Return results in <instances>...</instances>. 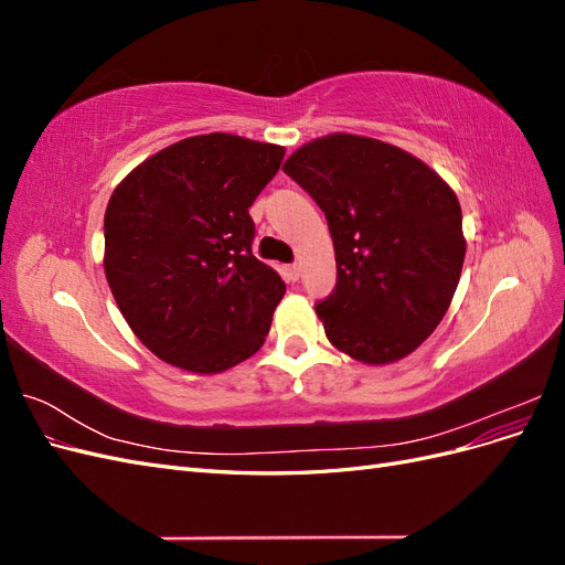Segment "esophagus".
Returning <instances> with one entry per match:
<instances>
[{
  "instance_id": "esophagus-1",
  "label": "esophagus",
  "mask_w": 565,
  "mask_h": 565,
  "mask_svg": "<svg viewBox=\"0 0 565 565\" xmlns=\"http://www.w3.org/2000/svg\"><path fill=\"white\" fill-rule=\"evenodd\" d=\"M299 273H301V268H299L297 264H292V266L285 268V278H287L289 282H297V280H299Z\"/></svg>"
}]
</instances>
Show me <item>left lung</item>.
<instances>
[{
    "instance_id": "obj_1",
    "label": "left lung",
    "mask_w": 565,
    "mask_h": 565,
    "mask_svg": "<svg viewBox=\"0 0 565 565\" xmlns=\"http://www.w3.org/2000/svg\"><path fill=\"white\" fill-rule=\"evenodd\" d=\"M328 218L337 285L316 313L332 347L367 365L413 353L446 316L467 241L452 188L403 148L330 134L282 164Z\"/></svg>"
}]
</instances>
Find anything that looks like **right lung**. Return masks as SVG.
Listing matches in <instances>:
<instances>
[{"mask_svg": "<svg viewBox=\"0 0 565 565\" xmlns=\"http://www.w3.org/2000/svg\"><path fill=\"white\" fill-rule=\"evenodd\" d=\"M282 158V146L214 131L167 146L117 183L106 278L160 361L216 374L262 349L285 282L252 254L249 207Z\"/></svg>", "mask_w": 565, "mask_h": 565, "instance_id": "obj_1", "label": "right lung"}]
</instances>
